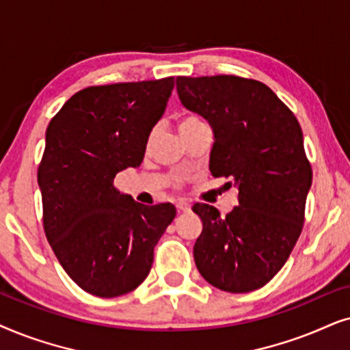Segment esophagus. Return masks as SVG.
<instances>
[{
  "label": "esophagus",
  "mask_w": 350,
  "mask_h": 350,
  "mask_svg": "<svg viewBox=\"0 0 350 350\" xmlns=\"http://www.w3.org/2000/svg\"><path fill=\"white\" fill-rule=\"evenodd\" d=\"M176 208H178L179 213L190 211V204L187 202H178V203H176Z\"/></svg>",
  "instance_id": "esophagus-1"
}]
</instances>
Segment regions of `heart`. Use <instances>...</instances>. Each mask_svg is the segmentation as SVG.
<instances>
[{"label": "heart", "instance_id": "1", "mask_svg": "<svg viewBox=\"0 0 350 350\" xmlns=\"http://www.w3.org/2000/svg\"><path fill=\"white\" fill-rule=\"evenodd\" d=\"M200 123H203V121L198 120L197 116H187V118H184L179 123V131H184V129L193 128V126H197V124H200Z\"/></svg>", "mask_w": 350, "mask_h": 350}]
</instances>
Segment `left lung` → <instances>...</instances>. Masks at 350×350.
Returning <instances> with one entry per match:
<instances>
[{"instance_id": "8db88e82", "label": "left lung", "mask_w": 350, "mask_h": 350, "mask_svg": "<svg viewBox=\"0 0 350 350\" xmlns=\"http://www.w3.org/2000/svg\"><path fill=\"white\" fill-rule=\"evenodd\" d=\"M176 88L185 109L213 128L211 174L239 187V204L226 216L209 204H193L203 222L195 264L219 290L254 291L285 265L304 224L312 167L301 126L260 81L235 75L178 77Z\"/></svg>"}]
</instances>
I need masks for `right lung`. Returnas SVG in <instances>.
Segmentation results:
<instances>
[{"label":"right lung","mask_w":350,"mask_h":350,"mask_svg":"<svg viewBox=\"0 0 350 350\" xmlns=\"http://www.w3.org/2000/svg\"><path fill=\"white\" fill-rule=\"evenodd\" d=\"M172 88V77L90 86L46 129L38 166L44 234L68 277L90 295L136 290L176 217L171 203L146 206L113 185L120 171L142 163Z\"/></svg>","instance_id":"obj_1"}]
</instances>
